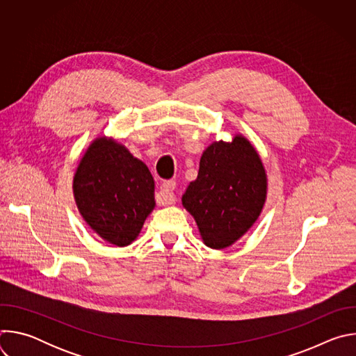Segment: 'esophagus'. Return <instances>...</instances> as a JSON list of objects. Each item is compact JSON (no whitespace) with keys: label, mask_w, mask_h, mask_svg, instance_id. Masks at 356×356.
I'll use <instances>...</instances> for the list:
<instances>
[{"label":"esophagus","mask_w":356,"mask_h":356,"mask_svg":"<svg viewBox=\"0 0 356 356\" xmlns=\"http://www.w3.org/2000/svg\"><path fill=\"white\" fill-rule=\"evenodd\" d=\"M175 188H176L175 180H168L161 186V190L156 193V202L159 206L173 204V202L176 201V195L173 193Z\"/></svg>","instance_id":"obj_1"}]
</instances>
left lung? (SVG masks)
Segmentation results:
<instances>
[{"label": "left lung", "mask_w": 356, "mask_h": 356, "mask_svg": "<svg viewBox=\"0 0 356 356\" xmlns=\"http://www.w3.org/2000/svg\"><path fill=\"white\" fill-rule=\"evenodd\" d=\"M268 180L258 152L242 135L214 142L201 156L198 176L181 197L204 243L224 249L255 222L266 200Z\"/></svg>", "instance_id": "left-lung-1"}]
</instances>
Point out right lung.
<instances>
[{"mask_svg":"<svg viewBox=\"0 0 356 356\" xmlns=\"http://www.w3.org/2000/svg\"><path fill=\"white\" fill-rule=\"evenodd\" d=\"M76 204L101 238L129 245L155 209V181L143 162L111 138H98L87 149L73 180Z\"/></svg>","mask_w":356,"mask_h":356,"instance_id":"right-lung-1","label":"right lung"}]
</instances>
